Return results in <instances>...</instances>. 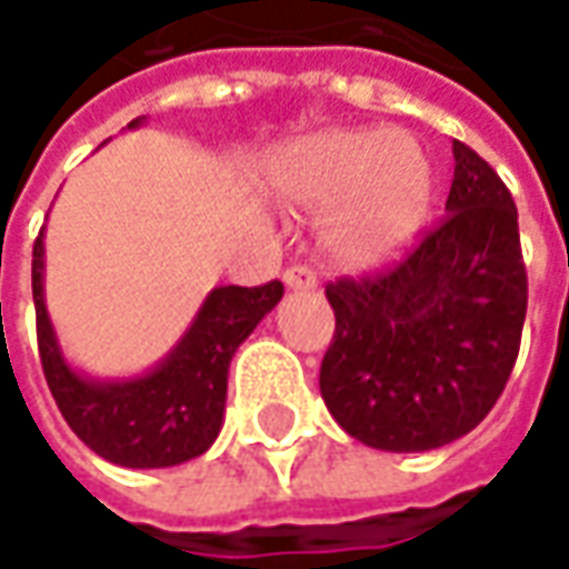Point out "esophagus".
<instances>
[{"instance_id":"obj_1","label":"esophagus","mask_w":569,"mask_h":569,"mask_svg":"<svg viewBox=\"0 0 569 569\" xmlns=\"http://www.w3.org/2000/svg\"><path fill=\"white\" fill-rule=\"evenodd\" d=\"M283 283L286 289H302V292H311L315 286H318V277H315V270L311 267H305V264H296V267H286V273H283Z\"/></svg>"}]
</instances>
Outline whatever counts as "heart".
Here are the masks:
<instances>
[{
    "instance_id": "1",
    "label": "heart",
    "mask_w": 569,
    "mask_h": 569,
    "mask_svg": "<svg viewBox=\"0 0 569 569\" xmlns=\"http://www.w3.org/2000/svg\"><path fill=\"white\" fill-rule=\"evenodd\" d=\"M280 201L321 213L323 254L346 273L400 261L435 201V167L402 128H327L286 144L270 163Z\"/></svg>"
}]
</instances>
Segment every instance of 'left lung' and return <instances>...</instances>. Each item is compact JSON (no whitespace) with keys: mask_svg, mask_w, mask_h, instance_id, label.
Here are the masks:
<instances>
[{"mask_svg":"<svg viewBox=\"0 0 569 569\" xmlns=\"http://www.w3.org/2000/svg\"><path fill=\"white\" fill-rule=\"evenodd\" d=\"M447 217L387 273L327 286L337 330L321 397L346 435L387 453L457 441L503 393L526 321L517 204L453 141Z\"/></svg>","mask_w":569,"mask_h":569,"instance_id":"left-lung-1","label":"left lung"}]
</instances>
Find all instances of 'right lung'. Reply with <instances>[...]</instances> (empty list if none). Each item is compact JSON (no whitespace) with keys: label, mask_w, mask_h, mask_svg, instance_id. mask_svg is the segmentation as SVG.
Instances as JSON below:
<instances>
[{"label":"right lung","mask_w":569,"mask_h":569,"mask_svg":"<svg viewBox=\"0 0 569 569\" xmlns=\"http://www.w3.org/2000/svg\"><path fill=\"white\" fill-rule=\"evenodd\" d=\"M144 119L128 122L138 128ZM43 232L33 242V308L40 362L69 428L103 460L126 469H167L194 460L223 428L226 378L236 349L283 299V283L217 286L179 343L144 375L90 378L66 359L47 311Z\"/></svg>","instance_id":"1"}]
</instances>
